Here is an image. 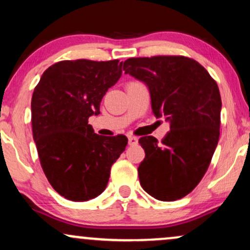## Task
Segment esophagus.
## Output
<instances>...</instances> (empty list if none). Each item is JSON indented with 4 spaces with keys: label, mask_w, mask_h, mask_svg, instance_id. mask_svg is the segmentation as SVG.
<instances>
[{
    "label": "esophagus",
    "mask_w": 250,
    "mask_h": 250,
    "mask_svg": "<svg viewBox=\"0 0 250 250\" xmlns=\"http://www.w3.org/2000/svg\"><path fill=\"white\" fill-rule=\"evenodd\" d=\"M137 139L136 137H134V136H128V143H129V146H135V145H137Z\"/></svg>",
    "instance_id": "obj_1"
}]
</instances>
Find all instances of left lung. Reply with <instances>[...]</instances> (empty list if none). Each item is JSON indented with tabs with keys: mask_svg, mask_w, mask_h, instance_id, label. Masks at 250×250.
Masks as SVG:
<instances>
[{
	"mask_svg": "<svg viewBox=\"0 0 250 250\" xmlns=\"http://www.w3.org/2000/svg\"><path fill=\"white\" fill-rule=\"evenodd\" d=\"M123 70L147 85L154 115L170 125L161 143L154 136L139 140L146 153L137 168L140 183L156 200L182 199L199 185L219 142V87L185 56L133 57Z\"/></svg>",
	"mask_w": 250,
	"mask_h": 250,
	"instance_id": "left-lung-1",
	"label": "left lung"
}]
</instances>
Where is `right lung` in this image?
Masks as SVG:
<instances>
[{"label": "right lung", "mask_w": 250, "mask_h": 250, "mask_svg": "<svg viewBox=\"0 0 250 250\" xmlns=\"http://www.w3.org/2000/svg\"><path fill=\"white\" fill-rule=\"evenodd\" d=\"M122 62L61 61L43 73L31 97V125L40 162L53 188L75 202L103 193L110 168L125 151L123 135H97L88 119L100 114Z\"/></svg>", "instance_id": "add662e5"}]
</instances>
